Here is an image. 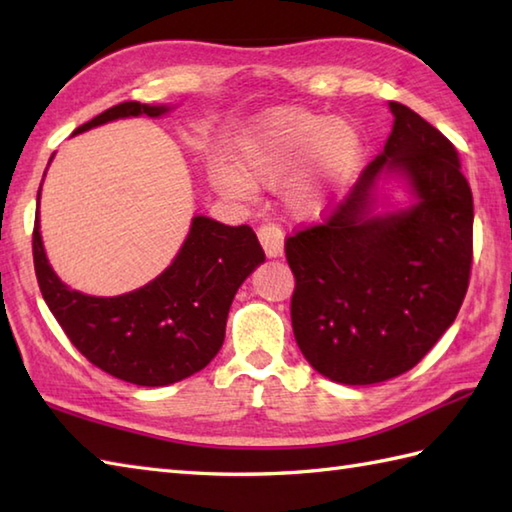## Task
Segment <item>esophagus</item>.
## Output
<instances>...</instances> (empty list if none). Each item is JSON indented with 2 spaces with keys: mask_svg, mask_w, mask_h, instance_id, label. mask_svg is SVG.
Returning <instances> with one entry per match:
<instances>
[{
  "mask_svg": "<svg viewBox=\"0 0 512 512\" xmlns=\"http://www.w3.org/2000/svg\"><path fill=\"white\" fill-rule=\"evenodd\" d=\"M257 235L268 257L284 255V231H281L277 224H262L259 226Z\"/></svg>",
  "mask_w": 512,
  "mask_h": 512,
  "instance_id": "34e87169",
  "label": "esophagus"
}]
</instances>
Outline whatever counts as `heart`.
Instances as JSON below:
<instances>
[{"mask_svg": "<svg viewBox=\"0 0 512 512\" xmlns=\"http://www.w3.org/2000/svg\"><path fill=\"white\" fill-rule=\"evenodd\" d=\"M363 134L352 121L330 114L277 107L250 123L237 143V167L220 165L213 184L224 198L248 200L253 181L279 182L281 200L292 213H319L363 160Z\"/></svg>", "mask_w": 512, "mask_h": 512, "instance_id": "1", "label": "heart"}]
</instances>
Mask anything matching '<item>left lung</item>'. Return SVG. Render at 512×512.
Wrapping results in <instances>:
<instances>
[{
    "instance_id": "obj_1",
    "label": "left lung",
    "mask_w": 512,
    "mask_h": 512,
    "mask_svg": "<svg viewBox=\"0 0 512 512\" xmlns=\"http://www.w3.org/2000/svg\"><path fill=\"white\" fill-rule=\"evenodd\" d=\"M350 195L319 226L288 237L292 332L306 361L341 385L409 372L451 328L469 288L473 195L458 151L409 107ZM400 181L396 207L382 184Z\"/></svg>"
}]
</instances>
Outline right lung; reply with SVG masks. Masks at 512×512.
I'll return each mask as SVG.
<instances>
[{"instance_id": "right-lung-1", "label": "right lung", "mask_w": 512, "mask_h": 512, "mask_svg": "<svg viewBox=\"0 0 512 512\" xmlns=\"http://www.w3.org/2000/svg\"><path fill=\"white\" fill-rule=\"evenodd\" d=\"M173 110V105L121 103L76 127L72 136L118 118H160ZM52 158L54 154L50 162ZM39 200L41 187L32 233L41 295L72 345L90 363L125 383L165 387L213 361L224 343L226 317L237 288L266 259L253 228L193 215L178 255L156 279L125 295L94 297L63 284L50 266L41 239Z\"/></svg>"}]
</instances>
